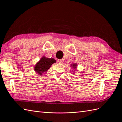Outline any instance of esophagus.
<instances>
[{
	"label": "esophagus",
	"instance_id": "esophagus-1",
	"mask_svg": "<svg viewBox=\"0 0 122 122\" xmlns=\"http://www.w3.org/2000/svg\"><path fill=\"white\" fill-rule=\"evenodd\" d=\"M57 61H58V62H59V63L62 64L64 62V60H62V59H61V60H58Z\"/></svg>",
	"mask_w": 122,
	"mask_h": 122
}]
</instances>
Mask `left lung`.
I'll return each mask as SVG.
<instances>
[{
	"label": "left lung",
	"mask_w": 122,
	"mask_h": 122,
	"mask_svg": "<svg viewBox=\"0 0 122 122\" xmlns=\"http://www.w3.org/2000/svg\"><path fill=\"white\" fill-rule=\"evenodd\" d=\"M71 66H72V67H73V68H76V66H77V65L76 64H73V65H71Z\"/></svg>",
	"instance_id": "1"
}]
</instances>
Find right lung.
<instances>
[{"instance_id":"obj_1","label":"right lung","mask_w":122,"mask_h":122,"mask_svg":"<svg viewBox=\"0 0 122 122\" xmlns=\"http://www.w3.org/2000/svg\"><path fill=\"white\" fill-rule=\"evenodd\" d=\"M55 62L56 61L54 58H49L43 56L35 65L34 70L36 73L39 74L40 75H42L43 73L46 72L51 65Z\"/></svg>"}]
</instances>
